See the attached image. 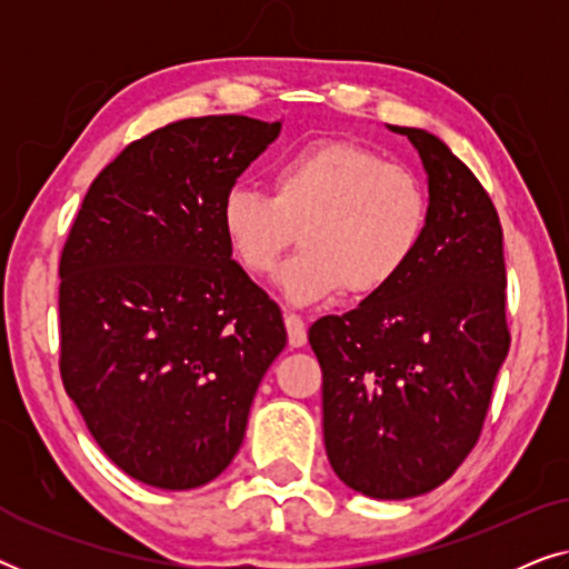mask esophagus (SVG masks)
Returning a JSON list of instances; mask_svg holds the SVG:
<instances>
[{"label":"esophagus","mask_w":569,"mask_h":569,"mask_svg":"<svg viewBox=\"0 0 569 569\" xmlns=\"http://www.w3.org/2000/svg\"><path fill=\"white\" fill-rule=\"evenodd\" d=\"M284 326H287V339H290V347H302L306 345L308 333H306V321L298 313H284Z\"/></svg>","instance_id":"1"}]
</instances>
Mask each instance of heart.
Masks as SVG:
<instances>
[{
	"label": "heart",
	"mask_w": 569,
	"mask_h": 569,
	"mask_svg": "<svg viewBox=\"0 0 569 569\" xmlns=\"http://www.w3.org/2000/svg\"><path fill=\"white\" fill-rule=\"evenodd\" d=\"M220 222L251 277H269L298 230L302 248L279 271V290L292 302L341 287L365 298L415 261L430 228V197L411 168L347 139H323L277 162L271 197L248 186L224 193Z\"/></svg>",
	"instance_id": "b5f03b06"
}]
</instances>
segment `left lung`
Listing matches in <instances>:
<instances>
[{"label":"left lung","instance_id":"obj_1","mask_svg":"<svg viewBox=\"0 0 569 569\" xmlns=\"http://www.w3.org/2000/svg\"><path fill=\"white\" fill-rule=\"evenodd\" d=\"M427 170L430 228L407 271L308 341L323 372V442L355 492L407 500L450 479L477 446L510 349L497 209L425 129L388 127Z\"/></svg>","mask_w":569,"mask_h":569}]
</instances>
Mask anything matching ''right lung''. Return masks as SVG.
I'll return each mask as SVG.
<instances>
[{
    "mask_svg": "<svg viewBox=\"0 0 569 569\" xmlns=\"http://www.w3.org/2000/svg\"><path fill=\"white\" fill-rule=\"evenodd\" d=\"M282 123L201 116L131 142L84 193L59 261V370L131 479L193 489L228 469L282 310L232 261L220 207Z\"/></svg>",
    "mask_w": 569,
    "mask_h": 569,
    "instance_id": "add662e5",
    "label": "right lung"
}]
</instances>
